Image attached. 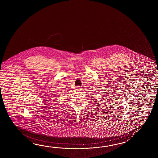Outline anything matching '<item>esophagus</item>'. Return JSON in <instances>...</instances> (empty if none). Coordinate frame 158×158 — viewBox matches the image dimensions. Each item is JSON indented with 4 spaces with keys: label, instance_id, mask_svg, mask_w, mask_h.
Returning <instances> with one entry per match:
<instances>
[{
    "label": "esophagus",
    "instance_id": "34e87169",
    "mask_svg": "<svg viewBox=\"0 0 158 158\" xmlns=\"http://www.w3.org/2000/svg\"><path fill=\"white\" fill-rule=\"evenodd\" d=\"M81 88L80 86H77V87H76V90L77 91H80L81 90Z\"/></svg>",
    "mask_w": 158,
    "mask_h": 158
}]
</instances>
